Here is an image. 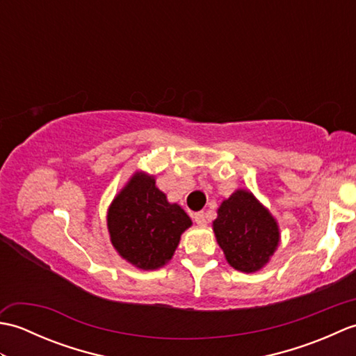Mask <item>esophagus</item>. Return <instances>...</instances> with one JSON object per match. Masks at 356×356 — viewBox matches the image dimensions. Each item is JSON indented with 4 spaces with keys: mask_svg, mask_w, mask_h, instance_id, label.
<instances>
[{
    "mask_svg": "<svg viewBox=\"0 0 356 356\" xmlns=\"http://www.w3.org/2000/svg\"><path fill=\"white\" fill-rule=\"evenodd\" d=\"M194 222L197 223L200 228H205L207 226V218H205V214L203 213H195L194 214Z\"/></svg>",
    "mask_w": 356,
    "mask_h": 356,
    "instance_id": "34e87169",
    "label": "esophagus"
}]
</instances>
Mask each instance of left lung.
Instances as JSON below:
<instances>
[{
  "instance_id": "1",
  "label": "left lung",
  "mask_w": 356,
  "mask_h": 356,
  "mask_svg": "<svg viewBox=\"0 0 356 356\" xmlns=\"http://www.w3.org/2000/svg\"><path fill=\"white\" fill-rule=\"evenodd\" d=\"M213 231L229 266L245 274L266 266L282 237L270 211L241 188L220 203Z\"/></svg>"
}]
</instances>
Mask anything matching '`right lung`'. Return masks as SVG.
Here are the masks:
<instances>
[{
	"instance_id": "obj_1",
	"label": "right lung",
	"mask_w": 356,
	"mask_h": 356,
	"mask_svg": "<svg viewBox=\"0 0 356 356\" xmlns=\"http://www.w3.org/2000/svg\"><path fill=\"white\" fill-rule=\"evenodd\" d=\"M191 225L182 207L170 203L156 186V177L145 171H136L107 209L113 248L142 270L163 268Z\"/></svg>"
}]
</instances>
